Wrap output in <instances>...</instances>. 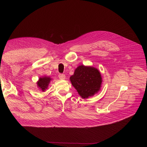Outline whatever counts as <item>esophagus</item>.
Here are the masks:
<instances>
[{"instance_id":"esophagus-1","label":"esophagus","mask_w":147,"mask_h":147,"mask_svg":"<svg viewBox=\"0 0 147 147\" xmlns=\"http://www.w3.org/2000/svg\"><path fill=\"white\" fill-rule=\"evenodd\" d=\"M59 78L61 79V80H64L65 78V75L64 74H59L58 75Z\"/></svg>"}]
</instances>
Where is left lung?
Returning <instances> with one entry per match:
<instances>
[{"instance_id":"1","label":"left lung","mask_w":147,"mask_h":147,"mask_svg":"<svg viewBox=\"0 0 147 147\" xmlns=\"http://www.w3.org/2000/svg\"><path fill=\"white\" fill-rule=\"evenodd\" d=\"M74 87L82 98H88L98 92L102 83L100 72L92 67L80 65L70 78Z\"/></svg>"}]
</instances>
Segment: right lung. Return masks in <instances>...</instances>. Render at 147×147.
<instances>
[{"mask_svg":"<svg viewBox=\"0 0 147 147\" xmlns=\"http://www.w3.org/2000/svg\"><path fill=\"white\" fill-rule=\"evenodd\" d=\"M51 80V78L50 77H42V78H40L38 82H37V85L40 88V89L44 91L46 89L48 88V84L50 83Z\"/></svg>","mask_w":147,"mask_h":147,"instance_id":"add662e5","label":"right lung"}]
</instances>
